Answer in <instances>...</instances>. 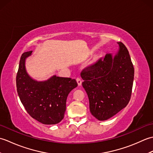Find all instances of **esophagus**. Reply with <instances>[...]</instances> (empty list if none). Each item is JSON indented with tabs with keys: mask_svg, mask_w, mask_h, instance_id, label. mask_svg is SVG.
<instances>
[{
	"mask_svg": "<svg viewBox=\"0 0 153 153\" xmlns=\"http://www.w3.org/2000/svg\"><path fill=\"white\" fill-rule=\"evenodd\" d=\"M76 81H77V84H78V85H79V86L82 85V79H81L80 77H77Z\"/></svg>",
	"mask_w": 153,
	"mask_h": 153,
	"instance_id": "34e87169",
	"label": "esophagus"
}]
</instances>
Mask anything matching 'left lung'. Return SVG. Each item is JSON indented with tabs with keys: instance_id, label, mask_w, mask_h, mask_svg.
<instances>
[{
	"instance_id": "left-lung-1",
	"label": "left lung",
	"mask_w": 153,
	"mask_h": 153,
	"mask_svg": "<svg viewBox=\"0 0 153 153\" xmlns=\"http://www.w3.org/2000/svg\"><path fill=\"white\" fill-rule=\"evenodd\" d=\"M114 56L106 54L104 59L83 69L81 77L88 95L91 114L103 121L128 105L131 98L134 68L129 52L122 42Z\"/></svg>"
}]
</instances>
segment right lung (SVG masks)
<instances>
[{"instance_id":"right-lung-1","label":"right lung","mask_w":153,"mask_h":153,"mask_svg":"<svg viewBox=\"0 0 153 153\" xmlns=\"http://www.w3.org/2000/svg\"><path fill=\"white\" fill-rule=\"evenodd\" d=\"M32 51L23 53L16 76L17 92L32 118L43 124H56L64 118L68 94L77 86L70 77L52 76L43 82L32 79L25 70V59Z\"/></svg>"}]
</instances>
